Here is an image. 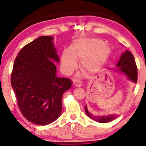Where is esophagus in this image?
I'll use <instances>...</instances> for the list:
<instances>
[{
    "label": "esophagus",
    "instance_id": "34e87169",
    "mask_svg": "<svg viewBox=\"0 0 146 146\" xmlns=\"http://www.w3.org/2000/svg\"><path fill=\"white\" fill-rule=\"evenodd\" d=\"M73 84L76 87H80L82 86V84L80 81L77 80H73Z\"/></svg>",
    "mask_w": 146,
    "mask_h": 146
}]
</instances>
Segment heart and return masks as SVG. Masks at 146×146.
I'll return each instance as SVG.
<instances>
[{
  "label": "heart",
  "instance_id": "heart-1",
  "mask_svg": "<svg viewBox=\"0 0 146 146\" xmlns=\"http://www.w3.org/2000/svg\"><path fill=\"white\" fill-rule=\"evenodd\" d=\"M111 49L103 40L92 38H79L73 41L69 49L62 52L60 68L66 74H70L80 60V67L92 74L99 70L110 55Z\"/></svg>",
  "mask_w": 146,
  "mask_h": 146
}]
</instances>
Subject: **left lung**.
<instances>
[{
	"label": "left lung",
	"mask_w": 146,
	"mask_h": 146,
	"mask_svg": "<svg viewBox=\"0 0 146 146\" xmlns=\"http://www.w3.org/2000/svg\"><path fill=\"white\" fill-rule=\"evenodd\" d=\"M113 71H117L123 74H124L129 80L133 82H137V69L135 64L134 57L132 54L129 50H125L121 54L118 62L117 63L115 68L111 69ZM85 111L87 115L97 122L107 123L109 121L114 120L119 116L117 114H110L107 115H94L90 113L86 106H85Z\"/></svg>",
	"instance_id": "1"
}]
</instances>
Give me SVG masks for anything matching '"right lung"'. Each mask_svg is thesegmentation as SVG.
<instances>
[{
  "mask_svg": "<svg viewBox=\"0 0 146 146\" xmlns=\"http://www.w3.org/2000/svg\"><path fill=\"white\" fill-rule=\"evenodd\" d=\"M53 40L42 36L25 46L16 58L11 74V86L22 113L39 125L58 118L63 94L72 83L56 75L54 62L60 60Z\"/></svg>",
  "mask_w": 146,
  "mask_h": 146,
  "instance_id": "right-lung-1",
  "label": "right lung"
}]
</instances>
